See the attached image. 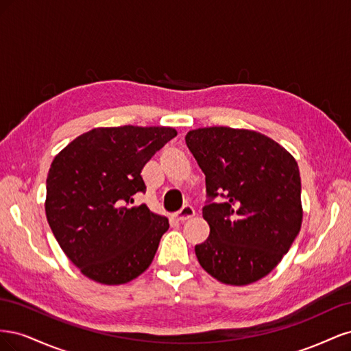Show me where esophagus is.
<instances>
[{
    "label": "esophagus",
    "mask_w": 351,
    "mask_h": 351,
    "mask_svg": "<svg viewBox=\"0 0 351 351\" xmlns=\"http://www.w3.org/2000/svg\"><path fill=\"white\" fill-rule=\"evenodd\" d=\"M196 215V212H195V209L190 206V205H184L182 209H180L177 214H176V217H177V219L178 221H182V222H184V221H187L189 218H192V217H195Z\"/></svg>",
    "instance_id": "1"
}]
</instances>
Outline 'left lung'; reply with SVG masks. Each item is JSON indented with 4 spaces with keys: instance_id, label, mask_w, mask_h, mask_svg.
Instances as JSON below:
<instances>
[{
    "instance_id": "left-lung-1",
    "label": "left lung",
    "mask_w": 351,
    "mask_h": 351,
    "mask_svg": "<svg viewBox=\"0 0 351 351\" xmlns=\"http://www.w3.org/2000/svg\"><path fill=\"white\" fill-rule=\"evenodd\" d=\"M186 145L205 174L209 237L196 244L200 267L228 285L256 282L281 262L302 227L299 165L271 137L204 127ZM217 195L225 202L217 204Z\"/></svg>"
}]
</instances>
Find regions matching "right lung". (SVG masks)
<instances>
[{
	"label": "right lung",
	"instance_id": "obj_1",
	"mask_svg": "<svg viewBox=\"0 0 351 351\" xmlns=\"http://www.w3.org/2000/svg\"><path fill=\"white\" fill-rule=\"evenodd\" d=\"M173 127H98L70 142L47 177L48 224L66 256L93 281L119 285L143 274L169 224L145 204L141 176Z\"/></svg>",
	"mask_w": 351,
	"mask_h": 351
}]
</instances>
